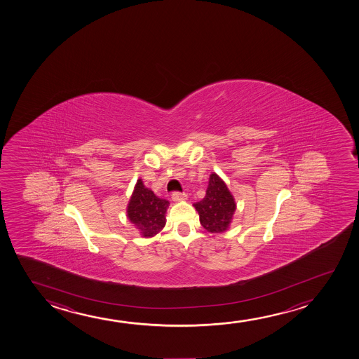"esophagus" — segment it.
I'll list each match as a JSON object with an SVG mask.
<instances>
[{
	"mask_svg": "<svg viewBox=\"0 0 359 359\" xmlns=\"http://www.w3.org/2000/svg\"><path fill=\"white\" fill-rule=\"evenodd\" d=\"M172 197L174 201H185L187 198V195L185 192L175 191L172 192Z\"/></svg>",
	"mask_w": 359,
	"mask_h": 359,
	"instance_id": "34e87169",
	"label": "esophagus"
}]
</instances>
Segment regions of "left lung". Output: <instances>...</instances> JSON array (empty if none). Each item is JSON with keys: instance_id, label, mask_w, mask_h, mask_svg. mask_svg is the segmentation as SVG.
<instances>
[{"instance_id": "left-lung-1", "label": "left lung", "mask_w": 359, "mask_h": 359, "mask_svg": "<svg viewBox=\"0 0 359 359\" xmlns=\"http://www.w3.org/2000/svg\"><path fill=\"white\" fill-rule=\"evenodd\" d=\"M200 215L202 226L210 233L226 231L236 211V202L224 182L217 174H211L206 196L194 203Z\"/></svg>"}]
</instances>
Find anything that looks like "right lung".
<instances>
[{"label": "right lung", "mask_w": 359, "mask_h": 359, "mask_svg": "<svg viewBox=\"0 0 359 359\" xmlns=\"http://www.w3.org/2000/svg\"><path fill=\"white\" fill-rule=\"evenodd\" d=\"M169 201L156 196L152 190L144 187L140 179L128 207V219L143 236H153L165 226V212Z\"/></svg>", "instance_id": "right-lung-1"}]
</instances>
